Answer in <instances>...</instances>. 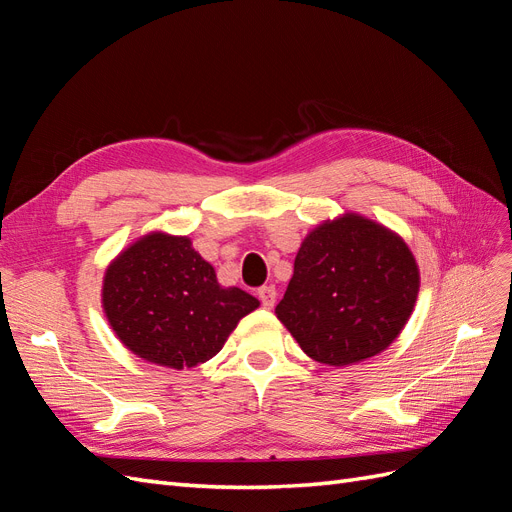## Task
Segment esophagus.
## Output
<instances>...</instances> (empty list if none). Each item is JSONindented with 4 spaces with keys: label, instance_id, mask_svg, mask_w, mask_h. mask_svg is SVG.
<instances>
[{
    "label": "esophagus",
    "instance_id": "1",
    "mask_svg": "<svg viewBox=\"0 0 512 512\" xmlns=\"http://www.w3.org/2000/svg\"><path fill=\"white\" fill-rule=\"evenodd\" d=\"M258 297H260L262 305L273 307L275 299H277V290H275V286H262V288H258Z\"/></svg>",
    "mask_w": 512,
    "mask_h": 512
}]
</instances>
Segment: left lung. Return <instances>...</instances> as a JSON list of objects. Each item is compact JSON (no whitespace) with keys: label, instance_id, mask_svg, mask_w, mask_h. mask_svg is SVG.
<instances>
[{"label":"left lung","instance_id":"8db88e82","mask_svg":"<svg viewBox=\"0 0 512 512\" xmlns=\"http://www.w3.org/2000/svg\"><path fill=\"white\" fill-rule=\"evenodd\" d=\"M421 286L410 247L363 215L316 226L294 258L275 314L314 361L344 367L389 348Z\"/></svg>","mask_w":512,"mask_h":512}]
</instances>
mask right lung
<instances>
[{
	"label": "right lung",
	"mask_w": 512,
	"mask_h": 512,
	"mask_svg": "<svg viewBox=\"0 0 512 512\" xmlns=\"http://www.w3.org/2000/svg\"><path fill=\"white\" fill-rule=\"evenodd\" d=\"M258 305L245 290L220 286L188 237L166 232H149L123 250L102 286L104 314L121 344L170 369L209 361Z\"/></svg>",
	"instance_id": "1"
}]
</instances>
